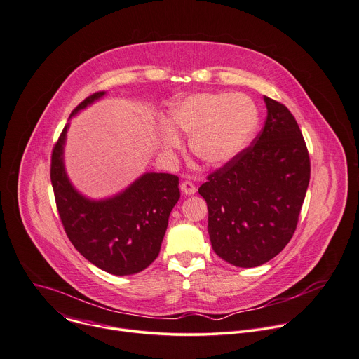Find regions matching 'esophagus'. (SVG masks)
Returning <instances> with one entry per match:
<instances>
[{"label": "esophagus", "instance_id": "esophagus-1", "mask_svg": "<svg viewBox=\"0 0 359 359\" xmlns=\"http://www.w3.org/2000/svg\"><path fill=\"white\" fill-rule=\"evenodd\" d=\"M180 188H181V192H182L184 195H194V194L196 192L195 185H194L192 182H189V181H182L181 185H180Z\"/></svg>", "mask_w": 359, "mask_h": 359}]
</instances>
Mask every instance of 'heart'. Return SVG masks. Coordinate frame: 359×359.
Instances as JSON below:
<instances>
[{
	"mask_svg": "<svg viewBox=\"0 0 359 359\" xmlns=\"http://www.w3.org/2000/svg\"><path fill=\"white\" fill-rule=\"evenodd\" d=\"M259 123L254 101L244 94L200 93L175 101L161 128L167 154L181 147L177 131L189 135L192 154L210 168H222L250 145Z\"/></svg>",
	"mask_w": 359,
	"mask_h": 359,
	"instance_id": "obj_1",
	"label": "heart"
}]
</instances>
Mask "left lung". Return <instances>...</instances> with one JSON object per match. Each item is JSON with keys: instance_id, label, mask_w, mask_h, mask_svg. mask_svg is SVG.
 Wrapping results in <instances>:
<instances>
[{"instance_id": "obj_1", "label": "left lung", "mask_w": 359, "mask_h": 359, "mask_svg": "<svg viewBox=\"0 0 359 359\" xmlns=\"http://www.w3.org/2000/svg\"><path fill=\"white\" fill-rule=\"evenodd\" d=\"M261 134L198 189L208 205L212 250L241 268L262 265L292 238L309 184V156L290 109L264 97Z\"/></svg>"}]
</instances>
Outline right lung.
Returning <instances> with one entry per match:
<instances>
[{
    "label": "right lung",
    "mask_w": 359,
    "mask_h": 359,
    "mask_svg": "<svg viewBox=\"0 0 359 359\" xmlns=\"http://www.w3.org/2000/svg\"><path fill=\"white\" fill-rule=\"evenodd\" d=\"M107 93H95L79 104L69 119ZM68 119V121H69ZM64 127L51 156V184L64 229L75 250L91 264L112 275L141 272L158 257L168 218L180 200L178 177L145 172L121 192L93 200L68 178Z\"/></svg>",
    "instance_id": "obj_1"
}]
</instances>
